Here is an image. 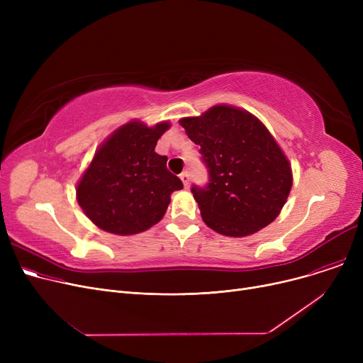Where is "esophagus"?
I'll list each match as a JSON object with an SVG mask.
<instances>
[{
  "mask_svg": "<svg viewBox=\"0 0 363 363\" xmlns=\"http://www.w3.org/2000/svg\"><path fill=\"white\" fill-rule=\"evenodd\" d=\"M179 178H181V181H182V184H184V186L188 188V185H189V174H188V172H186V170L182 172V174L179 175Z\"/></svg>",
  "mask_w": 363,
  "mask_h": 363,
  "instance_id": "esophagus-1",
  "label": "esophagus"
}]
</instances>
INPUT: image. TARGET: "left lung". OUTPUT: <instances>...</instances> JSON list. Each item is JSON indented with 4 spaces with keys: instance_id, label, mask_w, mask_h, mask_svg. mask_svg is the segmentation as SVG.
I'll use <instances>...</instances> for the list:
<instances>
[{
    "instance_id": "1",
    "label": "left lung",
    "mask_w": 363,
    "mask_h": 363,
    "mask_svg": "<svg viewBox=\"0 0 363 363\" xmlns=\"http://www.w3.org/2000/svg\"><path fill=\"white\" fill-rule=\"evenodd\" d=\"M179 125L200 145L208 172L193 185L204 223L226 237L252 235L277 219L293 185L291 164L266 126L247 110L219 104Z\"/></svg>"
}]
</instances>
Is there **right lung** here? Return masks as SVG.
Returning a JSON list of instances; mask_svg holds the SVG:
<instances>
[{
  "mask_svg": "<svg viewBox=\"0 0 363 363\" xmlns=\"http://www.w3.org/2000/svg\"><path fill=\"white\" fill-rule=\"evenodd\" d=\"M169 128V122L148 128L140 121H130L95 151L76 186V199L100 230L132 235L164 216L170 194L184 186L167 170V157L155 151Z\"/></svg>",
  "mask_w": 363,
  "mask_h": 363,
  "instance_id": "right-lung-1",
  "label": "right lung"
}]
</instances>
